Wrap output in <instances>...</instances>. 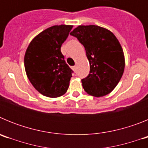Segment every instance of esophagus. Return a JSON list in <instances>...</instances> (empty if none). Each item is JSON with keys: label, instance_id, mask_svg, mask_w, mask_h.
Wrapping results in <instances>:
<instances>
[{"label": "esophagus", "instance_id": "obj_1", "mask_svg": "<svg viewBox=\"0 0 148 148\" xmlns=\"http://www.w3.org/2000/svg\"><path fill=\"white\" fill-rule=\"evenodd\" d=\"M72 69H73L74 71H75V70H76V66H73V67H72Z\"/></svg>", "mask_w": 148, "mask_h": 148}]
</instances>
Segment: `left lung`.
I'll use <instances>...</instances> for the list:
<instances>
[{"mask_svg": "<svg viewBox=\"0 0 148 148\" xmlns=\"http://www.w3.org/2000/svg\"><path fill=\"white\" fill-rule=\"evenodd\" d=\"M84 47L90 73L82 79L84 90L101 97L113 90L125 70V56L118 39L107 29L95 25L78 26L70 32Z\"/></svg>", "mask_w": 148, "mask_h": 148, "instance_id": "8db88e82", "label": "left lung"}]
</instances>
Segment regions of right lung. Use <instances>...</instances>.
<instances>
[{"label": "right lung", "instance_id": "1", "mask_svg": "<svg viewBox=\"0 0 148 148\" xmlns=\"http://www.w3.org/2000/svg\"><path fill=\"white\" fill-rule=\"evenodd\" d=\"M73 28L53 26L35 37L27 47L24 66L29 80L40 93L56 98L66 92L73 73L61 52V45Z\"/></svg>", "mask_w": 148, "mask_h": 148}]
</instances>
